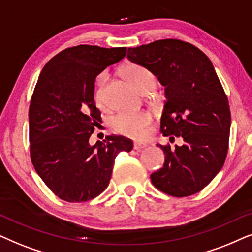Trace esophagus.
I'll return each mask as SVG.
<instances>
[{"instance_id":"obj_1","label":"esophagus","mask_w":252,"mask_h":252,"mask_svg":"<svg viewBox=\"0 0 252 252\" xmlns=\"http://www.w3.org/2000/svg\"><path fill=\"white\" fill-rule=\"evenodd\" d=\"M146 146H147V144L143 143V142H135V143H133V149H135L136 151L143 150L144 147H146Z\"/></svg>"}]
</instances>
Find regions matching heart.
Here are the masks:
<instances>
[{"label": "heart", "mask_w": 252, "mask_h": 252, "mask_svg": "<svg viewBox=\"0 0 252 252\" xmlns=\"http://www.w3.org/2000/svg\"><path fill=\"white\" fill-rule=\"evenodd\" d=\"M124 77L132 84L135 89L139 92L146 89H152L156 83V77L150 69L145 66L130 63L122 70ZM107 75L101 73L96 79L95 101L99 105H102L105 101V89L107 85ZM151 115L145 110H129V112H121L113 117L112 124L121 135L131 137V138H142L147 131V126L151 123Z\"/></svg>", "instance_id": "b5f03b06"}]
</instances>
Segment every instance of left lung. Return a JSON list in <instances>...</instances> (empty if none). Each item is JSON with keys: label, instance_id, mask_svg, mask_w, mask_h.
I'll return each mask as SVG.
<instances>
[{"label": "left lung", "instance_id": "1", "mask_svg": "<svg viewBox=\"0 0 252 252\" xmlns=\"http://www.w3.org/2000/svg\"><path fill=\"white\" fill-rule=\"evenodd\" d=\"M126 58L150 69L165 86L161 132L182 142L174 149L157 144L165 163L151 174L153 186L174 197L198 192L222 168L229 142V103L212 62L176 39L128 48Z\"/></svg>", "mask_w": 252, "mask_h": 252}]
</instances>
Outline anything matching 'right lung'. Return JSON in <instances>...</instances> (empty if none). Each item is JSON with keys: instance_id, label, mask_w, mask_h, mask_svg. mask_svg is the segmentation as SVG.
Listing matches in <instances>:
<instances>
[{"instance_id": "right-lung-1", "label": "right lung", "mask_w": 252, "mask_h": 252, "mask_svg": "<svg viewBox=\"0 0 252 252\" xmlns=\"http://www.w3.org/2000/svg\"><path fill=\"white\" fill-rule=\"evenodd\" d=\"M126 52V47H71L49 60L39 76L29 110L31 160L46 186L69 203L99 196L108 187L117 154L133 147L121 136L89 142L101 121L96 76Z\"/></svg>"}]
</instances>
